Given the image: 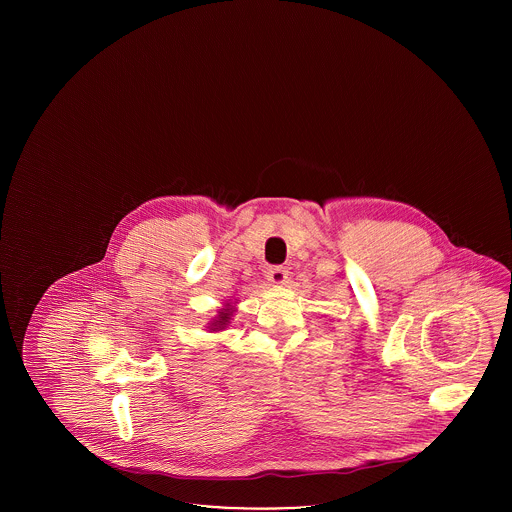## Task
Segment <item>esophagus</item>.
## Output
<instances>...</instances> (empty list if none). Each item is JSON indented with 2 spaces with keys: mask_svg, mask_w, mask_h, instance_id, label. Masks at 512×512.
Segmentation results:
<instances>
[{
  "mask_svg": "<svg viewBox=\"0 0 512 512\" xmlns=\"http://www.w3.org/2000/svg\"><path fill=\"white\" fill-rule=\"evenodd\" d=\"M268 282L274 286H280L288 280V270L284 267H270L267 272Z\"/></svg>",
  "mask_w": 512,
  "mask_h": 512,
  "instance_id": "esophagus-1",
  "label": "esophagus"
}]
</instances>
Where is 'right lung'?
<instances>
[{
	"label": "right lung",
	"instance_id": "right-lung-1",
	"mask_svg": "<svg viewBox=\"0 0 512 512\" xmlns=\"http://www.w3.org/2000/svg\"><path fill=\"white\" fill-rule=\"evenodd\" d=\"M232 313H234L232 305H230V303H226V307H224V309H220L219 315L211 320V326H209V330H213V332L224 330V328L228 326V322H230Z\"/></svg>",
	"mask_w": 512,
	"mask_h": 512
}]
</instances>
